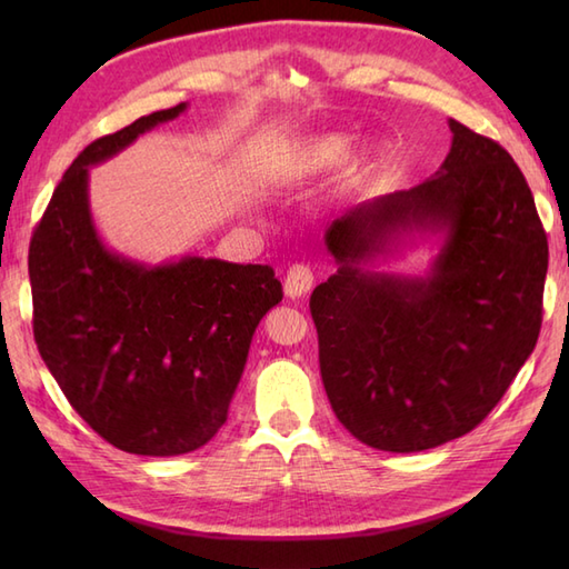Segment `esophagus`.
I'll return each instance as SVG.
<instances>
[{
    "label": "esophagus",
    "mask_w": 569,
    "mask_h": 569,
    "mask_svg": "<svg viewBox=\"0 0 569 569\" xmlns=\"http://www.w3.org/2000/svg\"><path fill=\"white\" fill-rule=\"evenodd\" d=\"M312 288V271L303 263H293L286 273L283 291L288 298H303Z\"/></svg>",
    "instance_id": "1"
}]
</instances>
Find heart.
Returning <instances> with one entry per match:
<instances>
[{"label": "heart", "mask_w": 569, "mask_h": 569, "mask_svg": "<svg viewBox=\"0 0 569 569\" xmlns=\"http://www.w3.org/2000/svg\"><path fill=\"white\" fill-rule=\"evenodd\" d=\"M349 149V141L345 137H320V139H312L308 147L300 151L298 159L293 161V166L288 168V173L293 178L300 176H310V173H320V171H328V168L337 166Z\"/></svg>", "instance_id": "heart-1"}]
</instances>
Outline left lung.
Returning a JSON list of instances; mask_svg holds the SVG:
<instances>
[{"mask_svg": "<svg viewBox=\"0 0 569 569\" xmlns=\"http://www.w3.org/2000/svg\"><path fill=\"white\" fill-rule=\"evenodd\" d=\"M440 171L349 210L325 232L337 273L310 296L320 373L342 426L369 447L420 452L485 420L533 352L548 237L501 143L450 119ZM408 231H445L422 279L366 263Z\"/></svg>", "mask_w": 569, "mask_h": 569, "instance_id": "obj_1", "label": "left lung"}]
</instances>
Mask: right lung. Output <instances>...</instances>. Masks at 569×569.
Masks as SVG:
<instances>
[{
	"label": "right lung",
	"mask_w": 569,
	"mask_h": 569,
	"mask_svg": "<svg viewBox=\"0 0 569 569\" xmlns=\"http://www.w3.org/2000/svg\"><path fill=\"white\" fill-rule=\"evenodd\" d=\"M186 110L139 117L70 163L29 247L33 340L68 403L119 450L173 457L224 426L253 330L283 288L271 266H143L102 244L88 168Z\"/></svg>",
	"instance_id": "add662e5"
}]
</instances>
